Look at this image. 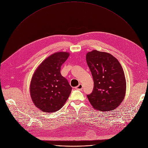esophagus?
I'll return each mask as SVG.
<instances>
[{
    "instance_id": "esophagus-1",
    "label": "esophagus",
    "mask_w": 148,
    "mask_h": 148,
    "mask_svg": "<svg viewBox=\"0 0 148 148\" xmlns=\"http://www.w3.org/2000/svg\"><path fill=\"white\" fill-rule=\"evenodd\" d=\"M82 88H83V86H82V85L81 84H79V85L77 87V89L79 90H82Z\"/></svg>"
}]
</instances>
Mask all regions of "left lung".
I'll return each mask as SVG.
<instances>
[{
  "label": "left lung",
  "instance_id": "left-lung-1",
  "mask_svg": "<svg viewBox=\"0 0 148 148\" xmlns=\"http://www.w3.org/2000/svg\"><path fill=\"white\" fill-rule=\"evenodd\" d=\"M86 60L94 82L87 98L92 107L99 111H112L123 101L126 79L122 67L112 55L95 50L88 52Z\"/></svg>",
  "mask_w": 148,
  "mask_h": 148
}]
</instances>
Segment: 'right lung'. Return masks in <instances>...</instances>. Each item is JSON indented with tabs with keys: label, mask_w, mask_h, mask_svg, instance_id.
<instances>
[{
	"label": "right lung",
	"mask_w": 148,
	"mask_h": 148,
	"mask_svg": "<svg viewBox=\"0 0 148 148\" xmlns=\"http://www.w3.org/2000/svg\"><path fill=\"white\" fill-rule=\"evenodd\" d=\"M69 56V53L62 51L51 54L41 63L32 77L31 98L35 106L41 111H57L69 97L72 87L60 73L61 66Z\"/></svg>",
	"instance_id": "add662e5"
}]
</instances>
